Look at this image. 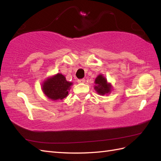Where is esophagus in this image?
Here are the masks:
<instances>
[{
  "instance_id": "esophagus-1",
  "label": "esophagus",
  "mask_w": 161,
  "mask_h": 161,
  "mask_svg": "<svg viewBox=\"0 0 161 161\" xmlns=\"http://www.w3.org/2000/svg\"><path fill=\"white\" fill-rule=\"evenodd\" d=\"M78 83H84L85 82V79H80V80H77Z\"/></svg>"
}]
</instances>
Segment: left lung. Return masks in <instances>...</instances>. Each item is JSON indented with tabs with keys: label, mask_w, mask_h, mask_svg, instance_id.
Here are the masks:
<instances>
[{
	"label": "left lung",
	"mask_w": 161,
	"mask_h": 161,
	"mask_svg": "<svg viewBox=\"0 0 161 161\" xmlns=\"http://www.w3.org/2000/svg\"><path fill=\"white\" fill-rule=\"evenodd\" d=\"M95 83L96 84V86H95V89L97 93L100 95H105L111 92V85L107 84V80L102 75H98L97 78L95 79Z\"/></svg>",
	"instance_id": "left-lung-1"
}]
</instances>
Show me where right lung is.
Here are the masks:
<instances>
[{
  "mask_svg": "<svg viewBox=\"0 0 161 161\" xmlns=\"http://www.w3.org/2000/svg\"><path fill=\"white\" fill-rule=\"evenodd\" d=\"M72 84L73 83L66 81L63 75L58 73L45 81L42 89L46 96L51 100H62L68 95Z\"/></svg>",
  "mask_w": 161,
  "mask_h": 161,
  "instance_id": "obj_1",
  "label": "right lung"
}]
</instances>
